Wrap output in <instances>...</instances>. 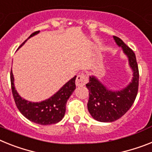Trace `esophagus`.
Listing matches in <instances>:
<instances>
[{
	"mask_svg": "<svg viewBox=\"0 0 152 152\" xmlns=\"http://www.w3.org/2000/svg\"><path fill=\"white\" fill-rule=\"evenodd\" d=\"M88 78L87 76L84 73H80L79 74L76 80V85L77 86H84L85 84L87 83Z\"/></svg>",
	"mask_w": 152,
	"mask_h": 152,
	"instance_id": "1",
	"label": "esophagus"
}]
</instances>
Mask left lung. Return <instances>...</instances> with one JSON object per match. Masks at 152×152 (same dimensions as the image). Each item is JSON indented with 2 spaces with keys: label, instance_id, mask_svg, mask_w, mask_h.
I'll use <instances>...</instances> for the list:
<instances>
[{
  "label": "left lung",
  "instance_id": "1",
  "mask_svg": "<svg viewBox=\"0 0 152 152\" xmlns=\"http://www.w3.org/2000/svg\"><path fill=\"white\" fill-rule=\"evenodd\" d=\"M113 39L127 55L133 70V79L123 90L111 91L95 76H90V81L86 84L89 90L88 110L94 119L100 122L115 121L124 115L133 105L138 91L139 71L134 52L120 38L113 36Z\"/></svg>",
  "mask_w": 152,
  "mask_h": 152
}]
</instances>
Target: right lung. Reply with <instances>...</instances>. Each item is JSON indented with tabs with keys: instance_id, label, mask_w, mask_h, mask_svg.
Segmentation results:
<instances>
[{
	"instance_id": "right-lung-1",
	"label": "right lung",
	"mask_w": 152,
	"mask_h": 152,
	"mask_svg": "<svg viewBox=\"0 0 152 152\" xmlns=\"http://www.w3.org/2000/svg\"><path fill=\"white\" fill-rule=\"evenodd\" d=\"M38 33H39V31L33 32L28 37V39L37 35ZM27 40H25L20 47L22 46ZM76 76H74L69 82L66 83L56 94L48 98V100L39 103H32L23 99L18 95L15 88L13 73L12 71H11V90L15 104L19 111L22 113V115L34 123L39 124L41 125H49L58 123L64 117L66 102L76 89Z\"/></svg>"
}]
</instances>
